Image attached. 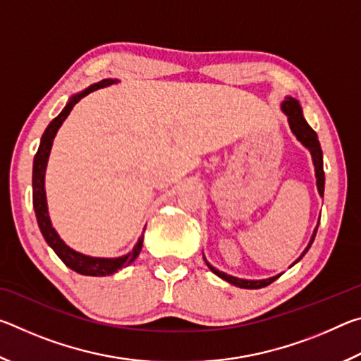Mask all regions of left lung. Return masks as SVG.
Here are the masks:
<instances>
[{"instance_id": "8db88e82", "label": "left lung", "mask_w": 361, "mask_h": 361, "mask_svg": "<svg viewBox=\"0 0 361 361\" xmlns=\"http://www.w3.org/2000/svg\"><path fill=\"white\" fill-rule=\"evenodd\" d=\"M282 111L286 114V118H288V124H290V129L291 132L295 133V137L301 142L305 148L310 151V156H312V161H314V167H315V178H317V189H319V194L323 195L325 192V172H323V152L320 148V142H319V137H317V133L314 132L312 127L307 124V121L304 119L302 116V109L301 105H299V102L291 99V97H286L285 102H282ZM317 229H319V226L314 229V234L310 237V242L309 245L305 247V250L302 252V255L299 256V258L293 262L291 266H295L296 262L302 258V256L307 253V250L312 245V242L315 239V234H317ZM205 259V258H204ZM207 266H209L210 271L213 274H216L219 279L226 280V282H229L232 285L239 286V288H248V290H256V288H262V286H267L271 285L274 280H277L282 274H279L276 277H271V279H262V280H245V279H239V277H232L228 276V274H224L221 271H218L216 267H213L209 261L205 259ZM290 266V267H291Z\"/></svg>"}]
</instances>
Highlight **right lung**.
Returning a JSON list of instances; mask_svg holds the SVG:
<instances>
[{
	"label": "right lung",
	"instance_id": "1",
	"mask_svg": "<svg viewBox=\"0 0 361 361\" xmlns=\"http://www.w3.org/2000/svg\"><path fill=\"white\" fill-rule=\"evenodd\" d=\"M114 82H118V79H103V81L92 84L90 87L84 89L82 92L73 95L68 100V103H66V106L62 109V113H60L57 118L47 126V129L44 130V133H42L39 148H38V152L35 154V161H33V207H35L36 219H38L41 234L47 242V245L56 252L59 258L62 259L70 269H73V271L78 274H82V276H94V277L111 276V274L118 272L119 269L129 266L130 262H133V259L140 255L143 247V234H142V237H140L137 242V245L132 248V252L124 256H119V258H94V256L78 253L60 239L57 231L52 228L51 218H49V213H47L44 175H46V167H47V159H49V154H51V148H52L54 138L57 135V130L60 129V126L63 124V121L68 118L73 106H75L82 97L89 95L90 92H94V90L100 87L111 85Z\"/></svg>",
	"mask_w": 361,
	"mask_h": 361
}]
</instances>
